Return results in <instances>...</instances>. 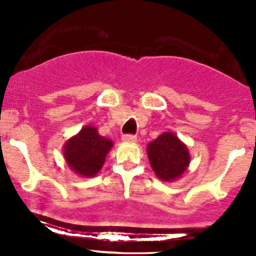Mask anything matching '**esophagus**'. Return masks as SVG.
Masks as SVG:
<instances>
[{"mask_svg":"<svg viewBox=\"0 0 256 256\" xmlns=\"http://www.w3.org/2000/svg\"><path fill=\"white\" fill-rule=\"evenodd\" d=\"M122 140L124 142H136L137 141V137L134 134H123L122 136Z\"/></svg>","mask_w":256,"mask_h":256,"instance_id":"34e87169","label":"esophagus"}]
</instances>
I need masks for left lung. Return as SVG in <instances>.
<instances>
[{"instance_id": "8db88e82", "label": "left lung", "mask_w": 256, "mask_h": 256, "mask_svg": "<svg viewBox=\"0 0 256 256\" xmlns=\"http://www.w3.org/2000/svg\"><path fill=\"white\" fill-rule=\"evenodd\" d=\"M148 160L156 176L162 180L180 178L190 164V154L177 136L166 132L148 146Z\"/></svg>"}]
</instances>
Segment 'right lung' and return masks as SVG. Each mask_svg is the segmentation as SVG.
<instances>
[{"label":"right lung","mask_w":256,"mask_h":256,"mask_svg":"<svg viewBox=\"0 0 256 256\" xmlns=\"http://www.w3.org/2000/svg\"><path fill=\"white\" fill-rule=\"evenodd\" d=\"M112 142L98 134L94 126H84L78 136L66 142L64 156L68 165L83 177L100 172Z\"/></svg>","instance_id":"1"}]
</instances>
